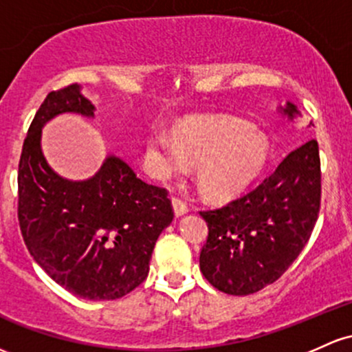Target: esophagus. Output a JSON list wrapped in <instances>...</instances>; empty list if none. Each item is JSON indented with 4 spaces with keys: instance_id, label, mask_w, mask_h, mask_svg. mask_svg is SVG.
<instances>
[{
    "instance_id": "obj_1",
    "label": "esophagus",
    "mask_w": 352,
    "mask_h": 352,
    "mask_svg": "<svg viewBox=\"0 0 352 352\" xmlns=\"http://www.w3.org/2000/svg\"><path fill=\"white\" fill-rule=\"evenodd\" d=\"M172 207H173V214H175L177 217L187 214V204H185L184 200L177 199V197H172Z\"/></svg>"
}]
</instances>
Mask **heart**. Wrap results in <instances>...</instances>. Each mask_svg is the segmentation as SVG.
Wrapping results in <instances>:
<instances>
[{
  "instance_id": "heart-1",
  "label": "heart",
  "mask_w": 352,
  "mask_h": 352,
  "mask_svg": "<svg viewBox=\"0 0 352 352\" xmlns=\"http://www.w3.org/2000/svg\"><path fill=\"white\" fill-rule=\"evenodd\" d=\"M150 152L164 175L182 173L197 164V182L204 194L229 195L256 175L267 157V138L239 118H210L185 123L173 133L150 138Z\"/></svg>"
}]
</instances>
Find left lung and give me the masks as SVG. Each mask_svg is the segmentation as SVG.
Masks as SVG:
<instances>
[{"label":"left lung","mask_w":352,"mask_h":352,"mask_svg":"<svg viewBox=\"0 0 352 352\" xmlns=\"http://www.w3.org/2000/svg\"><path fill=\"white\" fill-rule=\"evenodd\" d=\"M300 117L294 103L279 108ZM320 207L316 140L297 146L256 188L215 210L200 212L208 227L200 270L219 291L249 296L276 283L307 244Z\"/></svg>","instance_id":"obj_1"}]
</instances>
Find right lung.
Masks as SVG:
<instances>
[{
    "mask_svg": "<svg viewBox=\"0 0 352 352\" xmlns=\"http://www.w3.org/2000/svg\"><path fill=\"white\" fill-rule=\"evenodd\" d=\"M95 110L76 83L46 96L19 158L18 219L30 254L56 284L80 299L113 300L148 276L153 247L173 212L165 188L145 184L111 153L85 180L50 167L43 126L63 113L95 118Z\"/></svg>",
    "mask_w": 352,
    "mask_h": 352,
    "instance_id": "obj_1",
    "label": "right lung"
}]
</instances>
